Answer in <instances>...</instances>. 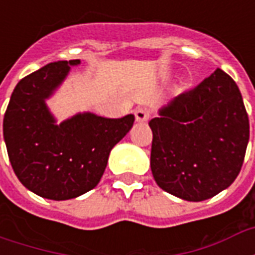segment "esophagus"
Returning <instances> with one entry per match:
<instances>
[{
    "instance_id": "obj_1",
    "label": "esophagus",
    "mask_w": 255,
    "mask_h": 255,
    "mask_svg": "<svg viewBox=\"0 0 255 255\" xmlns=\"http://www.w3.org/2000/svg\"><path fill=\"white\" fill-rule=\"evenodd\" d=\"M150 117V112L147 109H143V108H140L138 111H135V119H136V122L138 123H144L149 120Z\"/></svg>"
}]
</instances>
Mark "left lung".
I'll return each instance as SVG.
<instances>
[{"instance_id":"left-lung-1","label":"left lung","mask_w":255,"mask_h":255,"mask_svg":"<svg viewBox=\"0 0 255 255\" xmlns=\"http://www.w3.org/2000/svg\"><path fill=\"white\" fill-rule=\"evenodd\" d=\"M149 126L151 173L164 191L199 202L230 187L239 175L249 117L234 79L220 68L161 108Z\"/></svg>"}]
</instances>
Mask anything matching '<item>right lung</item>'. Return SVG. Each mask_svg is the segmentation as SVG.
Returning <instances> with one entry per match:
<instances>
[{
	"label": "right lung",
	"instance_id": "obj_1",
	"mask_svg": "<svg viewBox=\"0 0 255 255\" xmlns=\"http://www.w3.org/2000/svg\"><path fill=\"white\" fill-rule=\"evenodd\" d=\"M80 60L57 61L16 84L3 116L9 161L25 188L53 201L72 199L100 183L115 144L132 128L133 115L106 119L84 112L57 124L46 100Z\"/></svg>",
	"mask_w": 255,
	"mask_h": 255
}]
</instances>
